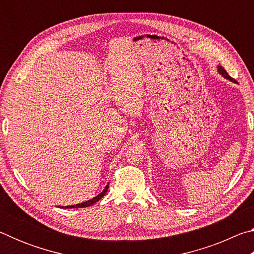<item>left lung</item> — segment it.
<instances>
[{"label":"left lung","instance_id":"8db88e82","mask_svg":"<svg viewBox=\"0 0 254 254\" xmlns=\"http://www.w3.org/2000/svg\"><path fill=\"white\" fill-rule=\"evenodd\" d=\"M218 71H220V74H222L223 76L225 77V78H227V79H230V80H233V78H232V77L227 74L226 72V70L224 69V68H223L222 66H218Z\"/></svg>","mask_w":254,"mask_h":254}]
</instances>
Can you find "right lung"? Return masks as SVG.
<instances>
[{"mask_svg": "<svg viewBox=\"0 0 254 254\" xmlns=\"http://www.w3.org/2000/svg\"><path fill=\"white\" fill-rule=\"evenodd\" d=\"M107 189H109V185H107V186L105 187L104 190H103L100 195H97L96 197H94V198L89 199V200H87V201H84V203H81V204L71 205V206H65V208H83V207H88V206H91V205H93V204H95L96 201L100 200V199L102 198V197L106 194ZM63 208H64V207H63Z\"/></svg>", "mask_w": 254, "mask_h": 254, "instance_id": "1", "label": "right lung"}]
</instances>
